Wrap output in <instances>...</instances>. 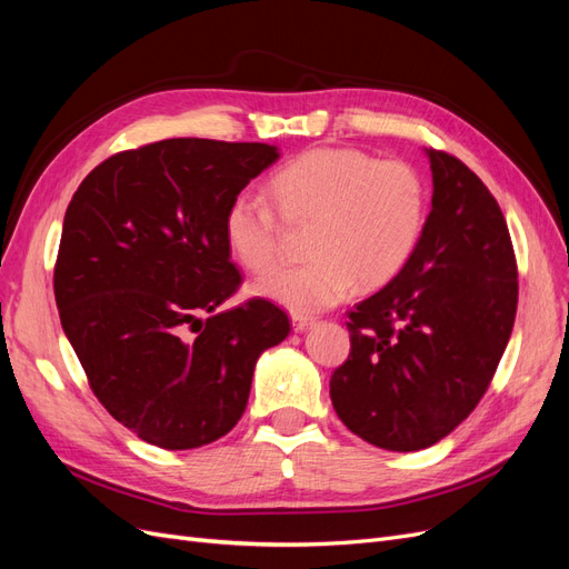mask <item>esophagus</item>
<instances>
[{
    "mask_svg": "<svg viewBox=\"0 0 569 569\" xmlns=\"http://www.w3.org/2000/svg\"><path fill=\"white\" fill-rule=\"evenodd\" d=\"M313 318H303V316H295L291 318V327H295V332H306L308 327H313Z\"/></svg>",
    "mask_w": 569,
    "mask_h": 569,
    "instance_id": "obj_1",
    "label": "esophagus"
}]
</instances>
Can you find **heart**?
I'll return each mask as SVG.
<instances>
[{"instance_id":"b5f03b06","label":"heart","mask_w":569,"mask_h":569,"mask_svg":"<svg viewBox=\"0 0 569 569\" xmlns=\"http://www.w3.org/2000/svg\"><path fill=\"white\" fill-rule=\"evenodd\" d=\"M287 222H311L303 251L311 261L284 268L253 291L297 316H313L347 299L353 287L391 282L416 249L425 222V184L403 161H377L368 151L316 147L268 182ZM230 253L247 270L278 268L280 226L270 206L237 194L222 218Z\"/></svg>"}]
</instances>
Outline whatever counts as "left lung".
Instances as JSON below:
<instances>
[{"label":"left lung","mask_w":569,"mask_h":569,"mask_svg":"<svg viewBox=\"0 0 569 569\" xmlns=\"http://www.w3.org/2000/svg\"><path fill=\"white\" fill-rule=\"evenodd\" d=\"M432 211L408 263L349 313L351 353L330 380L353 435L420 451L489 389L518 311V263L501 206L456 157L425 149Z\"/></svg>","instance_id":"8db88e82"}]
</instances>
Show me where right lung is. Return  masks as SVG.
Segmentation results:
<instances>
[{"label":"right lung","instance_id":"add662e5","mask_svg":"<svg viewBox=\"0 0 569 569\" xmlns=\"http://www.w3.org/2000/svg\"><path fill=\"white\" fill-rule=\"evenodd\" d=\"M278 159L261 142L161 140L113 153L68 203L61 327L101 406L159 449L226 437L258 356L289 335L266 299L216 311L242 284L222 237L228 203Z\"/></svg>","mask_w":569,"mask_h":569}]
</instances>
